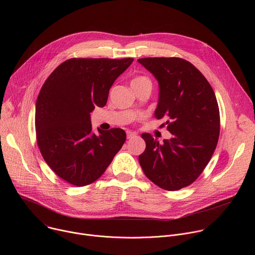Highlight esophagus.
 <instances>
[{"mask_svg": "<svg viewBox=\"0 0 255 255\" xmlns=\"http://www.w3.org/2000/svg\"><path fill=\"white\" fill-rule=\"evenodd\" d=\"M126 134H127V138H128V139L133 138V137H135V136H136V133L131 132V131H127V132H126Z\"/></svg>", "mask_w": 255, "mask_h": 255, "instance_id": "34e87169", "label": "esophagus"}]
</instances>
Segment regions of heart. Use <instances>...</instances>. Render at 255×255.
I'll return each instance as SVG.
<instances>
[{
    "label": "heart",
    "mask_w": 255,
    "mask_h": 255,
    "mask_svg": "<svg viewBox=\"0 0 255 255\" xmlns=\"http://www.w3.org/2000/svg\"><path fill=\"white\" fill-rule=\"evenodd\" d=\"M139 84H151V83H150V80L147 77H144V76L136 77L131 82V86L132 85H139Z\"/></svg>",
    "instance_id": "1"
}]
</instances>
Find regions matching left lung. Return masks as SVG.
Instances as JSON below:
<instances>
[{"label": "left lung", "instance_id": "left-lung-1", "mask_svg": "<svg viewBox=\"0 0 255 255\" xmlns=\"http://www.w3.org/2000/svg\"><path fill=\"white\" fill-rule=\"evenodd\" d=\"M138 62L159 84L156 119H164L170 139L159 143L149 133L139 163L152 183L166 191L193 184L209 163L220 134L215 93L202 72L179 57H145Z\"/></svg>", "mask_w": 255, "mask_h": 255}]
</instances>
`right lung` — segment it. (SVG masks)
Masks as SVG:
<instances>
[{
  "label": "right lung",
  "mask_w": 255,
  "mask_h": 255,
  "mask_svg": "<svg viewBox=\"0 0 255 255\" xmlns=\"http://www.w3.org/2000/svg\"><path fill=\"white\" fill-rule=\"evenodd\" d=\"M133 60L70 58L43 84L36 101V139L45 162L68 184L94 183L123 146L125 131L95 134L90 113L107 104L110 88Z\"/></svg>",
  "instance_id": "right-lung-1"
}]
</instances>
